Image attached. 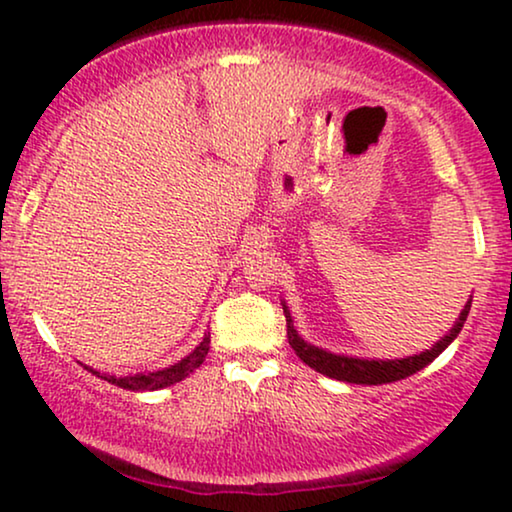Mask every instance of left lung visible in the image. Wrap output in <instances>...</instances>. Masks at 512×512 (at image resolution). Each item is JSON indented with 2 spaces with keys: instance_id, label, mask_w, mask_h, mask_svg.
Here are the masks:
<instances>
[{
  "instance_id": "obj_1",
  "label": "left lung",
  "mask_w": 512,
  "mask_h": 512,
  "mask_svg": "<svg viewBox=\"0 0 512 512\" xmlns=\"http://www.w3.org/2000/svg\"><path fill=\"white\" fill-rule=\"evenodd\" d=\"M468 310H471V300H468L464 310H461V317L450 333L445 335L443 340L436 342L431 349L417 354V356H408V359H398V361H363V359H352V356H338L331 352H324V349L307 345L305 340L298 338L296 328L291 324V314L284 307V317H286V335H289V345L293 347V352L298 354V359L307 363V366L317 370L321 375L333 377V380H342V382H352V384H384V382H396L403 380L417 370H422L424 366L436 359V356L443 352V349L450 345V342L457 338L461 326L468 317Z\"/></svg>"
}]
</instances>
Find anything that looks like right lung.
I'll return each mask as SVG.
<instances>
[{"label":"right lung","mask_w":512,"mask_h":512,"mask_svg":"<svg viewBox=\"0 0 512 512\" xmlns=\"http://www.w3.org/2000/svg\"><path fill=\"white\" fill-rule=\"evenodd\" d=\"M209 352V338L205 335V340L200 342L198 347L193 349L191 354L186 356V359H181L179 363H174V366L165 368V370H158V373H139V375H132V377H114V375H100L97 370L88 368L90 373L102 377V380H107L111 384H116V387L121 389H130V391H153V389H163V387H170L174 382H181L184 377H188L193 373L195 368L200 366L202 361H205V356Z\"/></svg>","instance_id":"obj_1"}]
</instances>
